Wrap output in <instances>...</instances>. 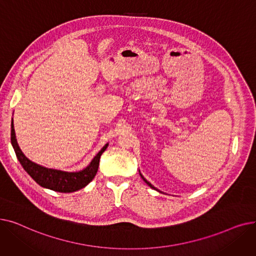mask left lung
<instances>
[{
    "label": "left lung",
    "mask_w": 256,
    "mask_h": 256,
    "mask_svg": "<svg viewBox=\"0 0 256 256\" xmlns=\"http://www.w3.org/2000/svg\"><path fill=\"white\" fill-rule=\"evenodd\" d=\"M140 176H141V178H143V180H144V182H146V184H148V186H150V188H152V189H154V190H156V191H158V189H156V188H154V186H152V184H150V182H147V180H145V178H143V176H142V174H141V173H140ZM158 192H160V191H158ZM160 193H162V192H160Z\"/></svg>",
    "instance_id": "left-lung-1"
}]
</instances>
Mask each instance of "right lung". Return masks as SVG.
Here are the masks:
<instances>
[{"instance_id": "add662e5", "label": "right lung", "mask_w": 256, "mask_h": 256, "mask_svg": "<svg viewBox=\"0 0 256 256\" xmlns=\"http://www.w3.org/2000/svg\"><path fill=\"white\" fill-rule=\"evenodd\" d=\"M11 144L22 168L39 186L61 193L74 192L86 186L96 176L100 156L109 145V143H106L85 169L78 172H66L40 166L32 162L22 154L16 138L13 118L11 121Z\"/></svg>"}]
</instances>
